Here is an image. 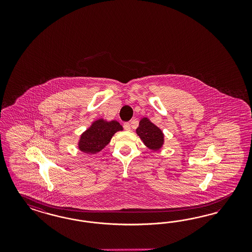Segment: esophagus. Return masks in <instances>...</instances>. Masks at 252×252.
Listing matches in <instances>:
<instances>
[{
  "label": "esophagus",
  "mask_w": 252,
  "mask_h": 252,
  "mask_svg": "<svg viewBox=\"0 0 252 252\" xmlns=\"http://www.w3.org/2000/svg\"><path fill=\"white\" fill-rule=\"evenodd\" d=\"M124 128L127 131H129L131 129V126H130L129 123H125L124 124Z\"/></svg>",
  "instance_id": "34e87169"
}]
</instances>
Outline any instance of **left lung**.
<instances>
[{"label":"left lung","instance_id":"left-lung-1","mask_svg":"<svg viewBox=\"0 0 252 252\" xmlns=\"http://www.w3.org/2000/svg\"><path fill=\"white\" fill-rule=\"evenodd\" d=\"M136 132L144 145L153 151L160 150L164 143V135L162 131L148 117L141 118Z\"/></svg>","mask_w":252,"mask_h":252}]
</instances>
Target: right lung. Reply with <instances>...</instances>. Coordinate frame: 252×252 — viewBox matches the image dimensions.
<instances>
[{
  "instance_id": "obj_1",
  "label": "right lung",
  "mask_w": 252,
  "mask_h": 252,
  "mask_svg": "<svg viewBox=\"0 0 252 252\" xmlns=\"http://www.w3.org/2000/svg\"><path fill=\"white\" fill-rule=\"evenodd\" d=\"M122 130V126L117 121L100 118L92 122V126L81 134L77 147L82 153L96 154L110 143L116 132Z\"/></svg>"
}]
</instances>
